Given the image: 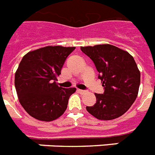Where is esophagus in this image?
Instances as JSON below:
<instances>
[{
    "label": "esophagus",
    "instance_id": "obj_1",
    "mask_svg": "<svg viewBox=\"0 0 155 155\" xmlns=\"http://www.w3.org/2000/svg\"><path fill=\"white\" fill-rule=\"evenodd\" d=\"M78 91L81 94H85L86 93V91L85 90H78Z\"/></svg>",
    "mask_w": 155,
    "mask_h": 155
}]
</instances>
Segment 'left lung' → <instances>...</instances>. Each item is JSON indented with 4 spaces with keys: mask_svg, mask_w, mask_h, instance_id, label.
I'll use <instances>...</instances> for the list:
<instances>
[{
    "mask_svg": "<svg viewBox=\"0 0 155 155\" xmlns=\"http://www.w3.org/2000/svg\"><path fill=\"white\" fill-rule=\"evenodd\" d=\"M99 72L104 94H95L96 103L86 110L99 120H113L130 108L138 96L140 71L134 58L112 45L81 47Z\"/></svg>",
    "mask_w": 155,
    "mask_h": 155,
    "instance_id": "obj_1",
    "label": "left lung"
}]
</instances>
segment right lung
<instances>
[{
	"label": "right lung",
	"mask_w": 155,
	"mask_h": 155,
	"mask_svg": "<svg viewBox=\"0 0 155 155\" xmlns=\"http://www.w3.org/2000/svg\"><path fill=\"white\" fill-rule=\"evenodd\" d=\"M74 49L75 47L50 45L23 57L15 73L14 83L20 103L31 117L51 122L64 114L76 88H62L55 81Z\"/></svg>",
	"instance_id": "obj_1"
}]
</instances>
